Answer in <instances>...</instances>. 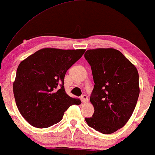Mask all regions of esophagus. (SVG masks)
<instances>
[{
    "label": "esophagus",
    "mask_w": 155,
    "mask_h": 155,
    "mask_svg": "<svg viewBox=\"0 0 155 155\" xmlns=\"http://www.w3.org/2000/svg\"><path fill=\"white\" fill-rule=\"evenodd\" d=\"M81 99H82V101L83 103H87L88 102V97L86 94L82 95Z\"/></svg>",
    "instance_id": "34e87169"
}]
</instances>
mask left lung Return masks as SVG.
<instances>
[{
	"instance_id": "left-lung-1",
	"label": "left lung",
	"mask_w": 155,
	"mask_h": 155,
	"mask_svg": "<svg viewBox=\"0 0 155 155\" xmlns=\"http://www.w3.org/2000/svg\"><path fill=\"white\" fill-rule=\"evenodd\" d=\"M94 86L90 97L94 106L88 126L103 134L124 127L130 118L140 94L137 70L121 52L114 48L87 50Z\"/></svg>"
}]
</instances>
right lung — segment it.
I'll list each match as a JSON object with an SVG mask.
<instances>
[{
	"instance_id": "1",
	"label": "right lung",
	"mask_w": 155,
	"mask_h": 155,
	"mask_svg": "<svg viewBox=\"0 0 155 155\" xmlns=\"http://www.w3.org/2000/svg\"><path fill=\"white\" fill-rule=\"evenodd\" d=\"M84 49L44 48L20 63L13 82L18 109L31 126L45 128L61 121L71 105H79L64 88L68 70L81 58Z\"/></svg>"
}]
</instances>
